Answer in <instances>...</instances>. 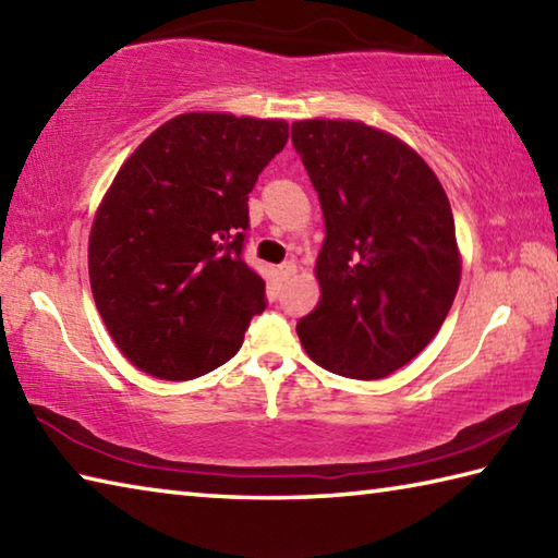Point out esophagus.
Returning <instances> with one entry per match:
<instances>
[{
  "label": "esophagus",
  "instance_id": "esophagus-1",
  "mask_svg": "<svg viewBox=\"0 0 558 558\" xmlns=\"http://www.w3.org/2000/svg\"><path fill=\"white\" fill-rule=\"evenodd\" d=\"M277 271H279L281 279H291V277H296V264L294 262H284Z\"/></svg>",
  "mask_w": 558,
  "mask_h": 558
}]
</instances>
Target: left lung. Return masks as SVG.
<instances>
[{
    "label": "left lung",
    "mask_w": 558,
    "mask_h": 558,
    "mask_svg": "<svg viewBox=\"0 0 558 558\" xmlns=\"http://www.w3.org/2000/svg\"><path fill=\"white\" fill-rule=\"evenodd\" d=\"M291 142L324 210L318 306L296 324L308 357L383 379L432 343L461 284L448 195L422 156L355 120H299Z\"/></svg>",
    "instance_id": "1"
}]
</instances>
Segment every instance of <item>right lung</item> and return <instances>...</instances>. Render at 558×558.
Here are the masks:
<instances>
[{"instance_id": "1", "label": "right lung", "mask_w": 558, "mask_h": 558, "mask_svg": "<svg viewBox=\"0 0 558 558\" xmlns=\"http://www.w3.org/2000/svg\"><path fill=\"white\" fill-rule=\"evenodd\" d=\"M289 124L185 112L136 146L97 205L87 269L114 345L142 373L193 379L238 353L264 281L242 259L247 195Z\"/></svg>"}]
</instances>
